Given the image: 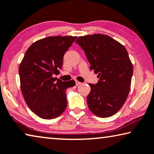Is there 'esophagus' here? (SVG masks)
<instances>
[{"label": "esophagus", "instance_id": "obj_1", "mask_svg": "<svg viewBox=\"0 0 154 154\" xmlns=\"http://www.w3.org/2000/svg\"><path fill=\"white\" fill-rule=\"evenodd\" d=\"M81 85V82H80L79 81H77V80H75V85H76V86H79V85Z\"/></svg>", "mask_w": 154, "mask_h": 154}]
</instances>
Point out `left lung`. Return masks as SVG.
I'll list each match as a JSON object with an SVG mask.
<instances>
[{"mask_svg": "<svg viewBox=\"0 0 154 154\" xmlns=\"http://www.w3.org/2000/svg\"><path fill=\"white\" fill-rule=\"evenodd\" d=\"M75 42L83 49L90 69L99 78L96 85L89 84V109L98 117L112 116L122 107L130 90L133 66L128 52L107 35L80 36Z\"/></svg>", "mask_w": 154, "mask_h": 154, "instance_id": "left-lung-1", "label": "left lung"}]
</instances>
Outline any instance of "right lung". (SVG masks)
<instances>
[{
	"mask_svg": "<svg viewBox=\"0 0 154 154\" xmlns=\"http://www.w3.org/2000/svg\"><path fill=\"white\" fill-rule=\"evenodd\" d=\"M76 36H49L34 42L19 66L20 88L30 109L43 119L57 118L67 105L66 90L74 80L54 78L63 67V56Z\"/></svg>",
	"mask_w": 154,
	"mask_h": 154,
	"instance_id": "add662e5",
	"label": "right lung"
}]
</instances>
